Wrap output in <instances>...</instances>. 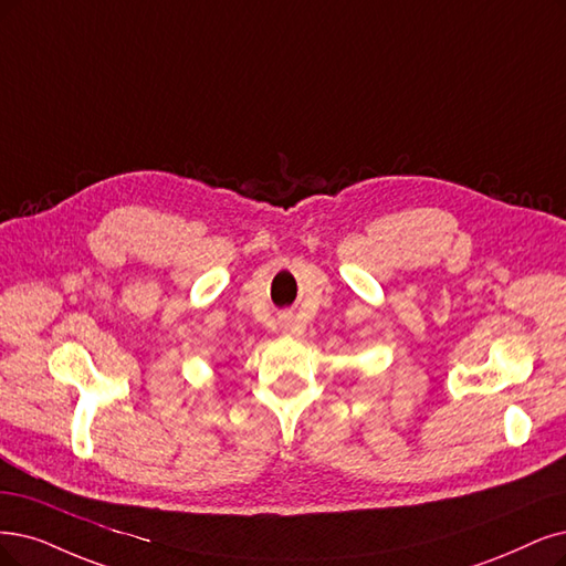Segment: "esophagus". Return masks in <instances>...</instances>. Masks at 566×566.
Masks as SVG:
<instances>
[{
  "label": "esophagus",
  "mask_w": 566,
  "mask_h": 566,
  "mask_svg": "<svg viewBox=\"0 0 566 566\" xmlns=\"http://www.w3.org/2000/svg\"><path fill=\"white\" fill-rule=\"evenodd\" d=\"M280 328H282V331H291V317H282V319H280Z\"/></svg>",
  "instance_id": "34e87169"
}]
</instances>
